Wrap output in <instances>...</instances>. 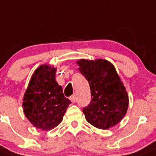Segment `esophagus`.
I'll list each match as a JSON object with an SVG mask.
<instances>
[{"mask_svg": "<svg viewBox=\"0 0 156 156\" xmlns=\"http://www.w3.org/2000/svg\"><path fill=\"white\" fill-rule=\"evenodd\" d=\"M70 100H71L72 102L73 103H75V101H76V99H75V95H73V96L70 97Z\"/></svg>", "mask_w": 156, "mask_h": 156, "instance_id": "34e87169", "label": "esophagus"}]
</instances>
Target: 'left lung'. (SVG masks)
Returning a JSON list of instances; mask_svg holds the SVG:
<instances>
[{"instance_id":"8db88e82","label":"left lung","mask_w":156,"mask_h":156,"mask_svg":"<svg viewBox=\"0 0 156 156\" xmlns=\"http://www.w3.org/2000/svg\"><path fill=\"white\" fill-rule=\"evenodd\" d=\"M78 63L91 91L90 102L83 108L87 121L100 129L117 125L127 111L129 96L114 66L102 59Z\"/></svg>"}]
</instances>
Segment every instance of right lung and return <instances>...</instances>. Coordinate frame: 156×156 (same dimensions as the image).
Returning a JSON list of instances; mask_svg holds the SVG:
<instances>
[{
    "instance_id": "add662e5",
    "label": "right lung",
    "mask_w": 156,
    "mask_h": 156,
    "mask_svg": "<svg viewBox=\"0 0 156 156\" xmlns=\"http://www.w3.org/2000/svg\"><path fill=\"white\" fill-rule=\"evenodd\" d=\"M55 73V67L40 66L31 77L23 99L26 117L42 130H51L58 126L71 104L56 81Z\"/></svg>"
}]
</instances>
